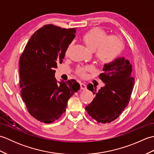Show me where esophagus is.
Here are the masks:
<instances>
[{
  "label": "esophagus",
  "instance_id": "esophagus-1",
  "mask_svg": "<svg viewBox=\"0 0 154 154\" xmlns=\"http://www.w3.org/2000/svg\"><path fill=\"white\" fill-rule=\"evenodd\" d=\"M80 87H81V90H85L87 89L86 85H85L84 83H80Z\"/></svg>",
  "mask_w": 154,
  "mask_h": 154
}]
</instances>
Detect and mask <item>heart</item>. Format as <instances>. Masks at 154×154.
<instances>
[{
	"instance_id": "b5f03b06",
	"label": "heart",
	"mask_w": 154,
	"mask_h": 154,
	"mask_svg": "<svg viewBox=\"0 0 154 154\" xmlns=\"http://www.w3.org/2000/svg\"><path fill=\"white\" fill-rule=\"evenodd\" d=\"M83 41L86 47L94 52L97 61L102 65L112 63L119 57L123 50L122 40L115 35L108 36L106 33L100 28H94L87 32L83 36ZM71 44L69 45L65 51L67 56L69 53ZM91 70L90 66L79 67L76 73L80 77H85L87 72Z\"/></svg>"
}]
</instances>
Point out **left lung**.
I'll return each mask as SVG.
<instances>
[{
  "label": "left lung",
  "mask_w": 154,
  "mask_h": 154,
  "mask_svg": "<svg viewBox=\"0 0 154 154\" xmlns=\"http://www.w3.org/2000/svg\"><path fill=\"white\" fill-rule=\"evenodd\" d=\"M99 78L105 84L97 91L92 84L87 89L95 94L85 110L98 122L110 123L116 119L128 106L132 93L134 78L132 77V65L124 57H119L104 65Z\"/></svg>",
  "instance_id": "obj_1"
}]
</instances>
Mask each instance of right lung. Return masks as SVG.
Returning a JSON list of instances; mask_svg holds the SVG:
<instances>
[{
    "instance_id": "right-lung-1",
    "label": "right lung",
    "mask_w": 154,
    "mask_h": 154,
    "mask_svg": "<svg viewBox=\"0 0 154 154\" xmlns=\"http://www.w3.org/2000/svg\"><path fill=\"white\" fill-rule=\"evenodd\" d=\"M76 29L46 24L32 35L19 61L21 96L28 112L51 123L65 112L67 101L80 89L75 79L57 83L55 69L61 63Z\"/></svg>"
}]
</instances>
